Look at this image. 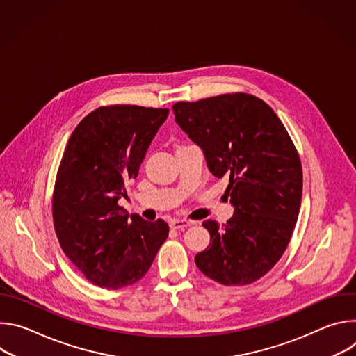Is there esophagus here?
I'll return each instance as SVG.
<instances>
[{
	"label": "esophagus",
	"instance_id": "esophagus-1",
	"mask_svg": "<svg viewBox=\"0 0 356 356\" xmlns=\"http://www.w3.org/2000/svg\"><path fill=\"white\" fill-rule=\"evenodd\" d=\"M193 222L187 221V220H172L170 221V228L173 229H184L187 227H190Z\"/></svg>",
	"mask_w": 356,
	"mask_h": 356
}]
</instances>
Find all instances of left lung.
<instances>
[{
  "label": "left lung",
  "instance_id": "left-lung-1",
  "mask_svg": "<svg viewBox=\"0 0 356 356\" xmlns=\"http://www.w3.org/2000/svg\"><path fill=\"white\" fill-rule=\"evenodd\" d=\"M176 122L206 155L210 172L227 177L234 216L202 227L210 245L197 268L224 286H245L265 276L293 235L302 191L298 152L264 99L232 92L173 106Z\"/></svg>",
  "mask_w": 356,
  "mask_h": 356
}]
</instances>
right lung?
Instances as JSON below:
<instances>
[{
    "instance_id": "obj_1",
    "label": "right lung",
    "mask_w": 356,
    "mask_h": 356,
    "mask_svg": "<svg viewBox=\"0 0 356 356\" xmlns=\"http://www.w3.org/2000/svg\"><path fill=\"white\" fill-rule=\"evenodd\" d=\"M168 114L128 104L99 107L66 145L52 197L54 225L65 255L92 284L115 290L136 283L169 235L163 220L129 217L118 206Z\"/></svg>"
}]
</instances>
